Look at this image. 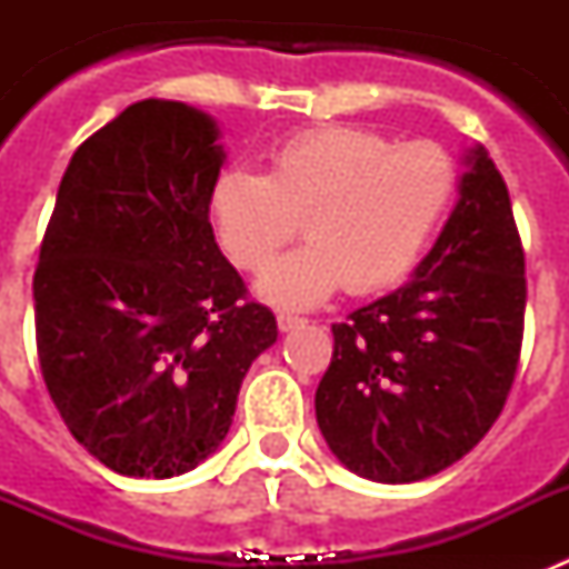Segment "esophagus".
I'll use <instances>...</instances> for the list:
<instances>
[{
    "instance_id": "esophagus-1",
    "label": "esophagus",
    "mask_w": 569,
    "mask_h": 569,
    "mask_svg": "<svg viewBox=\"0 0 569 569\" xmlns=\"http://www.w3.org/2000/svg\"><path fill=\"white\" fill-rule=\"evenodd\" d=\"M276 325H279L281 333H288V330L301 328V325H305V319H299V316H290V313H279L276 316Z\"/></svg>"
}]
</instances>
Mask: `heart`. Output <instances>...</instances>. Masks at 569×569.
I'll use <instances>...</instances> for the list:
<instances>
[{
	"instance_id": "1",
	"label": "heart",
	"mask_w": 569,
	"mask_h": 569,
	"mask_svg": "<svg viewBox=\"0 0 569 569\" xmlns=\"http://www.w3.org/2000/svg\"><path fill=\"white\" fill-rule=\"evenodd\" d=\"M456 164L433 142L396 144L356 124L301 130L270 153L268 173L224 170L210 219L239 270L261 273L301 228L308 244L261 279L264 299L310 308L345 284L393 288L416 268L456 193Z\"/></svg>"
}]
</instances>
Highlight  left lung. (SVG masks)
<instances>
[{"label": "left lung", "mask_w": 569, "mask_h": 569, "mask_svg": "<svg viewBox=\"0 0 569 569\" xmlns=\"http://www.w3.org/2000/svg\"><path fill=\"white\" fill-rule=\"evenodd\" d=\"M413 279L333 325L316 421L356 476L407 485L456 465L499 419L525 336V250L487 150Z\"/></svg>", "instance_id": "left-lung-1"}]
</instances>
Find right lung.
<instances>
[{
  "label": "right lung",
  "instance_id": "obj_1",
  "mask_svg": "<svg viewBox=\"0 0 569 569\" xmlns=\"http://www.w3.org/2000/svg\"><path fill=\"white\" fill-rule=\"evenodd\" d=\"M224 150L182 102L144 99L70 159L33 273L42 379L113 472L170 479L222 445L276 316L210 228Z\"/></svg>",
  "mask_w": 569,
  "mask_h": 569
}]
</instances>
